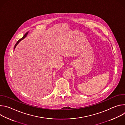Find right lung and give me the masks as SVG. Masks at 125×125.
I'll list each match as a JSON object with an SVG mask.
<instances>
[{
  "label": "right lung",
  "instance_id": "add662e5",
  "mask_svg": "<svg viewBox=\"0 0 125 125\" xmlns=\"http://www.w3.org/2000/svg\"><path fill=\"white\" fill-rule=\"evenodd\" d=\"M28 33H29V31H28L27 32H26L25 34V35H24V36L23 37V38H22L20 40H19L17 42V43L15 44V46H14V49L16 48V46L18 45V44L19 42H21V41H22V40H23V39H24L27 36V35H28Z\"/></svg>",
  "mask_w": 125,
  "mask_h": 125
}]
</instances>
